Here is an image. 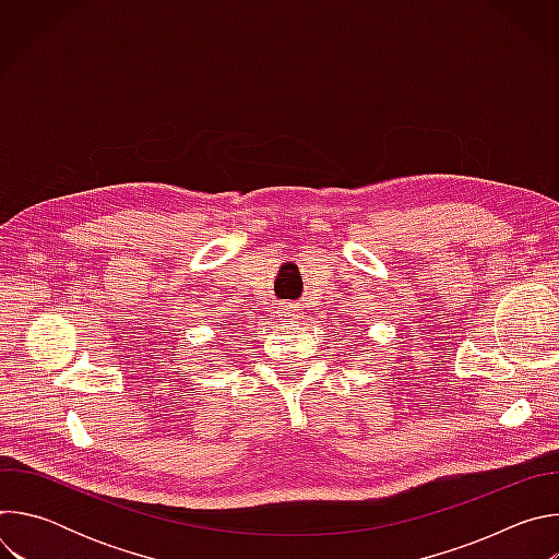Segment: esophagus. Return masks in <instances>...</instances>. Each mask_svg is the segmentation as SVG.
Segmentation results:
<instances>
[{
	"label": "esophagus",
	"mask_w": 559,
	"mask_h": 559,
	"mask_svg": "<svg viewBox=\"0 0 559 559\" xmlns=\"http://www.w3.org/2000/svg\"><path fill=\"white\" fill-rule=\"evenodd\" d=\"M278 313L285 318V321H294V318L298 316V305H294V302H281V305H278Z\"/></svg>",
	"instance_id": "obj_1"
}]
</instances>
